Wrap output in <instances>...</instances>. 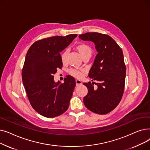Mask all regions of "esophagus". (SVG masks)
Masks as SVG:
<instances>
[{
    "label": "esophagus",
    "instance_id": "34e87169",
    "mask_svg": "<svg viewBox=\"0 0 150 150\" xmlns=\"http://www.w3.org/2000/svg\"><path fill=\"white\" fill-rule=\"evenodd\" d=\"M75 82H76V86L82 85V82H81L80 80H76Z\"/></svg>",
    "mask_w": 150,
    "mask_h": 150
}]
</instances>
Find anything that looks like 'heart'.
Segmentation results:
<instances>
[{
	"instance_id": "b5f03b06",
	"label": "heart",
	"mask_w": 150,
	"mask_h": 150,
	"mask_svg": "<svg viewBox=\"0 0 150 150\" xmlns=\"http://www.w3.org/2000/svg\"><path fill=\"white\" fill-rule=\"evenodd\" d=\"M76 49L78 51V52L79 53V54H80V56L83 59L86 57L90 58L92 53V49L91 47L89 45L85 44H81L78 45L76 47ZM67 54H68L67 50H64L61 53V60L62 62H65L66 61ZM69 72L71 75L77 78H81L83 76V71L75 69H70L69 70Z\"/></svg>"
}]
</instances>
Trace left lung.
Here are the masks:
<instances>
[{
	"label": "left lung",
	"mask_w": 150,
	"mask_h": 150,
	"mask_svg": "<svg viewBox=\"0 0 150 150\" xmlns=\"http://www.w3.org/2000/svg\"><path fill=\"white\" fill-rule=\"evenodd\" d=\"M79 38L93 42L98 52L89 73V77L97 83H83L88 89L84 104L94 113L106 114L119 104L124 92L126 66L122 50L107 35L86 33ZM93 83L98 86L97 89L93 88Z\"/></svg>",
	"instance_id": "obj_1"
}]
</instances>
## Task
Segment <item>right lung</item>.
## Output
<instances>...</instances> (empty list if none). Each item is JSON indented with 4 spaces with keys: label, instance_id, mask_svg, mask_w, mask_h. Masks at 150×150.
<instances>
[{
    "label": "right lung",
    "instance_id": "1",
    "mask_svg": "<svg viewBox=\"0 0 150 150\" xmlns=\"http://www.w3.org/2000/svg\"><path fill=\"white\" fill-rule=\"evenodd\" d=\"M77 36H53L34 42L28 49L22 71V82L30 103L41 115L53 118L65 112L76 85L67 75L64 83L54 81L53 75L62 62L60 52Z\"/></svg>",
    "mask_w": 150,
    "mask_h": 150
}]
</instances>
